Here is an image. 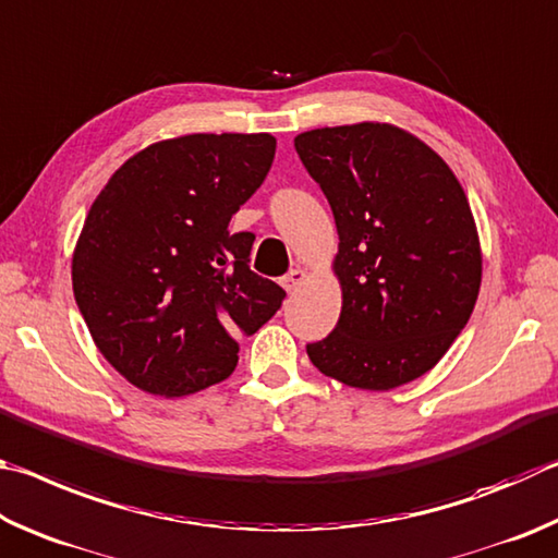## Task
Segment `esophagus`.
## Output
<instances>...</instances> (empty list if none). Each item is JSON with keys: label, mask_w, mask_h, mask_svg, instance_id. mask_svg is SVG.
<instances>
[{"label": "esophagus", "mask_w": 558, "mask_h": 558, "mask_svg": "<svg viewBox=\"0 0 558 558\" xmlns=\"http://www.w3.org/2000/svg\"><path fill=\"white\" fill-rule=\"evenodd\" d=\"M306 281V271L304 269H291L284 279H281V287H284L289 294L291 291H296L301 284Z\"/></svg>", "instance_id": "1"}]
</instances>
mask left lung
I'll return each mask as SVG.
<instances>
[{"mask_svg": "<svg viewBox=\"0 0 558 558\" xmlns=\"http://www.w3.org/2000/svg\"><path fill=\"white\" fill-rule=\"evenodd\" d=\"M306 171L338 228L336 330L306 353L320 373L387 392L436 367L471 318L483 252L471 203L441 156L389 122L301 132Z\"/></svg>", "mask_w": 558, "mask_h": 558, "instance_id": "left-lung-1", "label": "left lung"}]
</instances>
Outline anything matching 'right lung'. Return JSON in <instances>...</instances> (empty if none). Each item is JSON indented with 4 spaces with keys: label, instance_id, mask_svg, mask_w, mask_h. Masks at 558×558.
Masks as SVG:
<instances>
[{
    "label": "right lung",
    "instance_id": "1",
    "mask_svg": "<svg viewBox=\"0 0 558 558\" xmlns=\"http://www.w3.org/2000/svg\"><path fill=\"white\" fill-rule=\"evenodd\" d=\"M271 134H183L130 156L93 201L71 274L93 343L154 397H185L238 367L240 336L287 291L250 269L252 232L232 215L259 189Z\"/></svg>",
    "mask_w": 558,
    "mask_h": 558
}]
</instances>
